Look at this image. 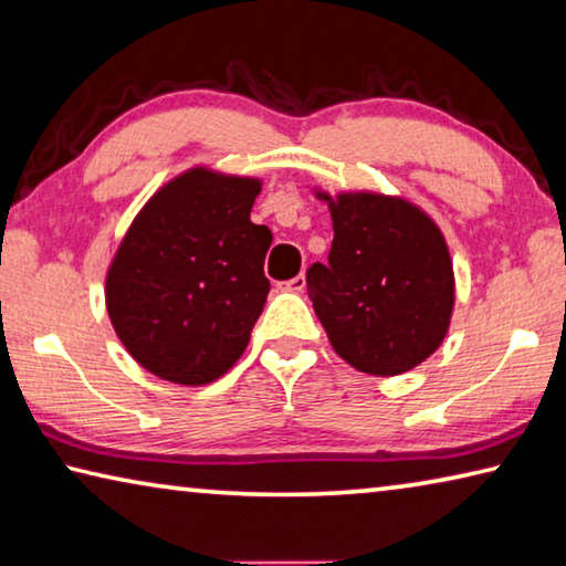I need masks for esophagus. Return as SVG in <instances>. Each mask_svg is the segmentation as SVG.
<instances>
[{"mask_svg":"<svg viewBox=\"0 0 566 566\" xmlns=\"http://www.w3.org/2000/svg\"><path fill=\"white\" fill-rule=\"evenodd\" d=\"M285 291L303 293L305 291V275H295V277H291V281H285Z\"/></svg>","mask_w":566,"mask_h":566,"instance_id":"obj_1","label":"esophagus"}]
</instances>
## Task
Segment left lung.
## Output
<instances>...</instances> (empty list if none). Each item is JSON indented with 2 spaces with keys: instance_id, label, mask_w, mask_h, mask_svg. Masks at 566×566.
<instances>
[{
  "instance_id": "left-lung-1",
  "label": "left lung",
  "mask_w": 566,
  "mask_h": 566,
  "mask_svg": "<svg viewBox=\"0 0 566 566\" xmlns=\"http://www.w3.org/2000/svg\"><path fill=\"white\" fill-rule=\"evenodd\" d=\"M318 196L331 201L333 245L305 283L331 345L360 373L412 370L440 348L454 305L440 228L402 198Z\"/></svg>"
}]
</instances>
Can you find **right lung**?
<instances>
[{"label":"right lung","instance_id":"right-lung-1","mask_svg":"<svg viewBox=\"0 0 566 566\" xmlns=\"http://www.w3.org/2000/svg\"><path fill=\"white\" fill-rule=\"evenodd\" d=\"M261 181L193 168L166 184L118 245L106 308L148 373L206 385L241 358L263 313L273 233L251 221Z\"/></svg>","mask_w":566,"mask_h":566}]
</instances>
